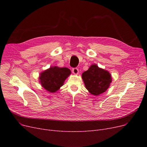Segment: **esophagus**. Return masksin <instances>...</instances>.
Masks as SVG:
<instances>
[{
	"label": "esophagus",
	"mask_w": 147,
	"mask_h": 147,
	"mask_svg": "<svg viewBox=\"0 0 147 147\" xmlns=\"http://www.w3.org/2000/svg\"><path fill=\"white\" fill-rule=\"evenodd\" d=\"M72 71H73V73L74 74H79V69H78V68H73V69H72Z\"/></svg>",
	"instance_id": "esophagus-1"
}]
</instances>
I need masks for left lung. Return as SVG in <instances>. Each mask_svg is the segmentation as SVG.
<instances>
[{
  "instance_id": "1",
  "label": "left lung",
  "mask_w": 147,
  "mask_h": 147,
  "mask_svg": "<svg viewBox=\"0 0 147 147\" xmlns=\"http://www.w3.org/2000/svg\"><path fill=\"white\" fill-rule=\"evenodd\" d=\"M82 78L86 88L95 96L105 92L112 82L110 73L96 64L92 65L88 70L83 72Z\"/></svg>"
}]
</instances>
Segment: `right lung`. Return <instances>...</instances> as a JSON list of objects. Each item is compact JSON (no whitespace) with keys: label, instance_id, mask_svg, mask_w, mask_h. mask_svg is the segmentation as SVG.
Masks as SVG:
<instances>
[{"label":"right lung","instance_id":"obj_1","mask_svg":"<svg viewBox=\"0 0 147 147\" xmlns=\"http://www.w3.org/2000/svg\"><path fill=\"white\" fill-rule=\"evenodd\" d=\"M70 74V69L68 68L51 67L40 74L39 82L46 90L54 93L63 85Z\"/></svg>","mask_w":147,"mask_h":147}]
</instances>
